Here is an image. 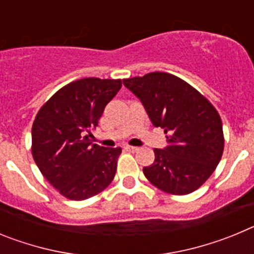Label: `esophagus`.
I'll use <instances>...</instances> for the list:
<instances>
[{"mask_svg": "<svg viewBox=\"0 0 254 254\" xmlns=\"http://www.w3.org/2000/svg\"><path fill=\"white\" fill-rule=\"evenodd\" d=\"M125 149L127 150V151H129V152H134V151H137L138 147H136V146H128V145H127V146H125Z\"/></svg>", "mask_w": 254, "mask_h": 254, "instance_id": "1", "label": "esophagus"}]
</instances>
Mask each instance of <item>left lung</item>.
Wrapping results in <instances>:
<instances>
[{"label": "left lung", "instance_id": "obj_1", "mask_svg": "<svg viewBox=\"0 0 254 254\" xmlns=\"http://www.w3.org/2000/svg\"><path fill=\"white\" fill-rule=\"evenodd\" d=\"M123 85L141 100L168 146L154 149L155 161L143 168L150 183L170 194H188L216 169L224 151L223 123L205 96L167 72L125 78Z\"/></svg>", "mask_w": 254, "mask_h": 254}]
</instances>
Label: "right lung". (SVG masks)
Segmentation results:
<instances>
[{
  "mask_svg": "<svg viewBox=\"0 0 254 254\" xmlns=\"http://www.w3.org/2000/svg\"><path fill=\"white\" fill-rule=\"evenodd\" d=\"M122 81L86 77L69 82L40 108L31 128L35 164L62 196L82 201L100 193L116 176L121 147L91 143L104 108Z\"/></svg>",
  "mask_w": 254,
  "mask_h": 254,
  "instance_id": "add662e5",
  "label": "right lung"
}]
</instances>
